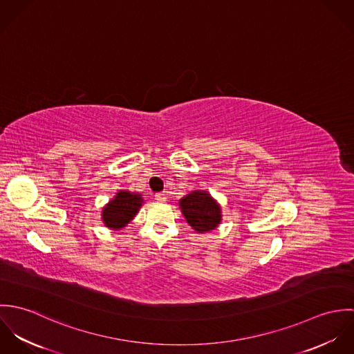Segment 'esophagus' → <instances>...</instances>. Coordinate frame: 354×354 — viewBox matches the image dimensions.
I'll return each instance as SVG.
<instances>
[{
	"instance_id": "34e87169",
	"label": "esophagus",
	"mask_w": 354,
	"mask_h": 354,
	"mask_svg": "<svg viewBox=\"0 0 354 354\" xmlns=\"http://www.w3.org/2000/svg\"><path fill=\"white\" fill-rule=\"evenodd\" d=\"M155 199H156L158 202H166V195L159 192V194H156V195H155Z\"/></svg>"
}]
</instances>
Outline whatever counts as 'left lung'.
I'll use <instances>...</instances> for the list:
<instances>
[{"mask_svg": "<svg viewBox=\"0 0 354 354\" xmlns=\"http://www.w3.org/2000/svg\"><path fill=\"white\" fill-rule=\"evenodd\" d=\"M178 204L187 222L198 233L216 229L222 221L221 205L207 191H194L185 195Z\"/></svg>", "mask_w": 354, "mask_h": 354, "instance_id": "obj_1", "label": "left lung"}]
</instances>
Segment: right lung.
Masks as SVG:
<instances>
[{"instance_id": "right-lung-1", "label": "right lung", "mask_w": 354, "mask_h": 354, "mask_svg": "<svg viewBox=\"0 0 354 354\" xmlns=\"http://www.w3.org/2000/svg\"><path fill=\"white\" fill-rule=\"evenodd\" d=\"M143 198L139 194L120 191L102 209V221L106 227L120 230L125 227L138 214Z\"/></svg>"}]
</instances>
